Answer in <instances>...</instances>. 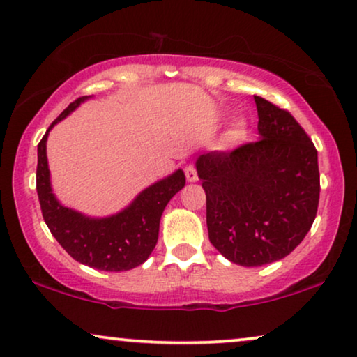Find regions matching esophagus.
Returning a JSON list of instances; mask_svg holds the SVG:
<instances>
[{
    "mask_svg": "<svg viewBox=\"0 0 357 357\" xmlns=\"http://www.w3.org/2000/svg\"><path fill=\"white\" fill-rule=\"evenodd\" d=\"M184 173H186V179L189 183H196L199 179L197 176V168L194 165H189L186 166V169H184Z\"/></svg>",
    "mask_w": 357,
    "mask_h": 357,
    "instance_id": "esophagus-1",
    "label": "esophagus"
}]
</instances>
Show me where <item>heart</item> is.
<instances>
[{"label":"heart","instance_id":"obj_1","mask_svg":"<svg viewBox=\"0 0 357 357\" xmlns=\"http://www.w3.org/2000/svg\"><path fill=\"white\" fill-rule=\"evenodd\" d=\"M243 135H245L243 126H241V123H236V126H234L230 130H228L227 142L228 144H236V142H240L241 139H243Z\"/></svg>","mask_w":357,"mask_h":357}]
</instances>
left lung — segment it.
Here are the masks:
<instances>
[{"instance_id":"obj_1","label":"left lung","mask_w":357,"mask_h":357,"mask_svg":"<svg viewBox=\"0 0 357 357\" xmlns=\"http://www.w3.org/2000/svg\"><path fill=\"white\" fill-rule=\"evenodd\" d=\"M261 139L199 156L208 240L231 263L263 266L286 258L317 217V149L286 109L255 96Z\"/></svg>"}]
</instances>
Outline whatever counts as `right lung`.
Wrapping results in <instances>:
<instances>
[{"instance_id":"obj_1","label":"right lung","mask_w":357,"mask_h":357,"mask_svg":"<svg viewBox=\"0 0 357 357\" xmlns=\"http://www.w3.org/2000/svg\"><path fill=\"white\" fill-rule=\"evenodd\" d=\"M86 98H78L70 104L49 130L65 119ZM49 130L37 146V194L42 217L66 253L78 263L99 271H129L145 263L158 241L160 218L166 204L181 191L186 178L181 169L169 178L146 188L126 211L107 218H88L61 206L52 194L47 165L45 142Z\"/></svg>"}]
</instances>
